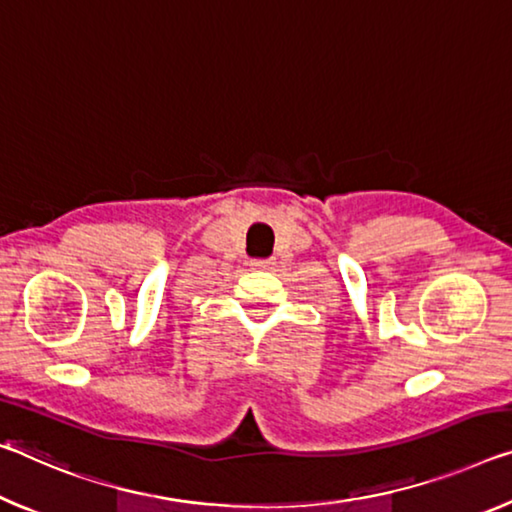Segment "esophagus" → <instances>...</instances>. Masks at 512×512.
I'll list each match as a JSON object with an SVG mask.
<instances>
[{"mask_svg":"<svg viewBox=\"0 0 512 512\" xmlns=\"http://www.w3.org/2000/svg\"><path fill=\"white\" fill-rule=\"evenodd\" d=\"M271 264V259H253V266H257V269H269Z\"/></svg>","mask_w":512,"mask_h":512,"instance_id":"34e87169","label":"esophagus"}]
</instances>
